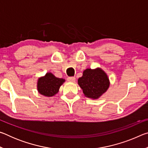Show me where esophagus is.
Here are the masks:
<instances>
[{"mask_svg": "<svg viewBox=\"0 0 148 148\" xmlns=\"http://www.w3.org/2000/svg\"><path fill=\"white\" fill-rule=\"evenodd\" d=\"M75 80H76V78L74 77H67V81L70 82H74Z\"/></svg>", "mask_w": 148, "mask_h": 148, "instance_id": "1", "label": "esophagus"}]
</instances>
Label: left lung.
<instances>
[{
  "label": "left lung",
  "mask_w": 148,
  "mask_h": 148,
  "mask_svg": "<svg viewBox=\"0 0 148 148\" xmlns=\"http://www.w3.org/2000/svg\"><path fill=\"white\" fill-rule=\"evenodd\" d=\"M84 95L88 98L97 99L106 91L110 82L106 74L101 69H87L77 80Z\"/></svg>",
  "instance_id": "8db88e82"
}]
</instances>
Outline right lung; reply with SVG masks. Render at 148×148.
Returning <instances> with one entry per match:
<instances>
[{"instance_id":"obj_1","label":"right lung","mask_w":148,"mask_h":148,"mask_svg":"<svg viewBox=\"0 0 148 148\" xmlns=\"http://www.w3.org/2000/svg\"><path fill=\"white\" fill-rule=\"evenodd\" d=\"M64 81V79L56 77L51 73H47L46 76L39 78L38 90L42 95L52 97L58 92L60 86Z\"/></svg>"}]
</instances>
